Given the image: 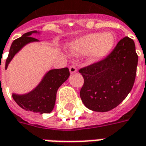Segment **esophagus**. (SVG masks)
<instances>
[{"label": "esophagus", "mask_w": 146, "mask_h": 146, "mask_svg": "<svg viewBox=\"0 0 146 146\" xmlns=\"http://www.w3.org/2000/svg\"><path fill=\"white\" fill-rule=\"evenodd\" d=\"M70 73H76L77 72V69H76V67L75 66H70Z\"/></svg>", "instance_id": "34e87169"}]
</instances>
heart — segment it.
I'll list each match as a JSON object with an SVG mask.
<instances>
[{"instance_id":"b5f03b06","label":"heart","mask_w":146,"mask_h":146,"mask_svg":"<svg viewBox=\"0 0 146 146\" xmlns=\"http://www.w3.org/2000/svg\"><path fill=\"white\" fill-rule=\"evenodd\" d=\"M115 42L116 37L112 33H92L70 42L68 48L76 55L88 53L90 60L98 62L110 54Z\"/></svg>"}]
</instances>
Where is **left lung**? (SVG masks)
I'll return each mask as SVG.
<instances>
[{"label": "left lung", "mask_w": 146, "mask_h": 146, "mask_svg": "<svg viewBox=\"0 0 146 146\" xmlns=\"http://www.w3.org/2000/svg\"><path fill=\"white\" fill-rule=\"evenodd\" d=\"M138 59L135 42L125 36L103 60L81 68L84 83L80 95L86 107L108 112L120 104L133 88Z\"/></svg>", "instance_id": "left-lung-1"}]
</instances>
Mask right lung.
Returning a JSON list of instances; mask_svg holds the SVG:
<instances>
[{
  "instance_id": "1",
  "label": "right lung",
  "mask_w": 146,
  "mask_h": 146,
  "mask_svg": "<svg viewBox=\"0 0 146 146\" xmlns=\"http://www.w3.org/2000/svg\"><path fill=\"white\" fill-rule=\"evenodd\" d=\"M33 33H39V32L33 30L24 33L21 37L12 42L8 58L5 62V70H7L8 64L15 54H17L25 45L32 42L39 41L37 39L30 36ZM69 76L70 70L67 67L49 70L33 90L24 95L13 93L12 98L21 108L27 111L40 114L51 113L55 104L58 89L69 78Z\"/></svg>"
}]
</instances>
